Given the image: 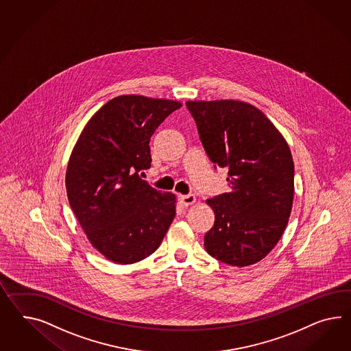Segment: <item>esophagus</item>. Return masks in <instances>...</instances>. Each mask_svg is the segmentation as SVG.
Returning a JSON list of instances; mask_svg holds the SVG:
<instances>
[{
  "mask_svg": "<svg viewBox=\"0 0 351 351\" xmlns=\"http://www.w3.org/2000/svg\"><path fill=\"white\" fill-rule=\"evenodd\" d=\"M180 203L182 206H185V207H188V206H191L193 203H195V197L193 195V194H188V195H180Z\"/></svg>",
  "mask_w": 351,
  "mask_h": 351,
  "instance_id": "1",
  "label": "esophagus"
}]
</instances>
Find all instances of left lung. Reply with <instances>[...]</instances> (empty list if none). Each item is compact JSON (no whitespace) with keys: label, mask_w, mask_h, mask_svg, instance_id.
<instances>
[{"label":"left lung","mask_w":351,"mask_h":351,"mask_svg":"<svg viewBox=\"0 0 351 351\" xmlns=\"http://www.w3.org/2000/svg\"><path fill=\"white\" fill-rule=\"evenodd\" d=\"M186 107L209 160L228 169L231 188L207 199L215 210V225L204 235V247L226 265H254L276 247L291 213L290 148L275 125L252 104L188 101Z\"/></svg>","instance_id":"8db88e82"}]
</instances>
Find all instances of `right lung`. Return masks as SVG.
Returning <instances> with one entry per match:
<instances>
[{"mask_svg":"<svg viewBox=\"0 0 351 351\" xmlns=\"http://www.w3.org/2000/svg\"><path fill=\"white\" fill-rule=\"evenodd\" d=\"M182 104L120 95L86 123L67 165L70 207L90 244L108 261L132 265L151 256L175 217V195L143 180L151 136Z\"/></svg>","mask_w":351,"mask_h":351,"instance_id":"add662e5","label":"right lung"}]
</instances>
